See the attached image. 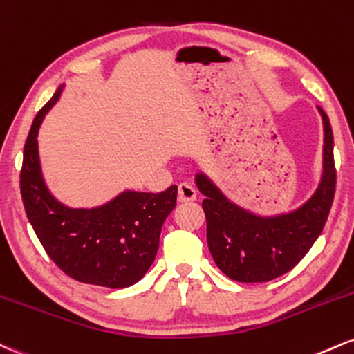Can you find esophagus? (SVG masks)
<instances>
[{
	"mask_svg": "<svg viewBox=\"0 0 354 354\" xmlns=\"http://www.w3.org/2000/svg\"><path fill=\"white\" fill-rule=\"evenodd\" d=\"M178 199L181 203H188V201H194L196 199V188L191 183H180L178 186Z\"/></svg>",
	"mask_w": 354,
	"mask_h": 354,
	"instance_id": "1",
	"label": "esophagus"
}]
</instances>
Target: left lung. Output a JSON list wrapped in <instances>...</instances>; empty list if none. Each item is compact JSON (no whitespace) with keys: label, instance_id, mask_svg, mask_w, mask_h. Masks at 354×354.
I'll return each instance as SVG.
<instances>
[{"label":"left lung","instance_id":"1","mask_svg":"<svg viewBox=\"0 0 354 354\" xmlns=\"http://www.w3.org/2000/svg\"><path fill=\"white\" fill-rule=\"evenodd\" d=\"M323 118V174L318 189L297 211L261 218L229 201L204 174L196 185L206 196V236L216 266L236 282H269L287 274L305 257L318 239L330 214L336 188L333 131Z\"/></svg>","mask_w":354,"mask_h":354}]
</instances>
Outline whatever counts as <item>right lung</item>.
Listing matches in <instances>:
<instances>
[{"label":"right lung","mask_w":354,"mask_h":354,"mask_svg":"<svg viewBox=\"0 0 354 354\" xmlns=\"http://www.w3.org/2000/svg\"><path fill=\"white\" fill-rule=\"evenodd\" d=\"M62 88L37 112L24 143L21 198L37 239L71 279L109 288L130 287L147 274L158 252L165 219L176 206L178 186L161 193L123 191L93 209H71L46 188L37 155V130Z\"/></svg>","instance_id":"add662e5"}]
</instances>
